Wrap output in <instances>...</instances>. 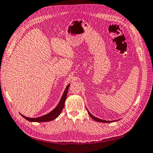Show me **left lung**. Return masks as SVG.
<instances>
[{"mask_svg":"<svg viewBox=\"0 0 153 153\" xmlns=\"http://www.w3.org/2000/svg\"><path fill=\"white\" fill-rule=\"evenodd\" d=\"M86 108H87V107H86ZM87 112H88V114H89V116H90L91 117V118H92L94 120H95V121H97V122H103V123H109V122H114V121L115 122V120H113V121H107V120H102V119L98 118H97V117L94 116L93 114H91V113L89 112V110H87Z\"/></svg>","mask_w":153,"mask_h":153,"instance_id":"left-lung-1","label":"left lung"}]
</instances>
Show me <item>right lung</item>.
<instances>
[{
	"mask_svg": "<svg viewBox=\"0 0 153 153\" xmlns=\"http://www.w3.org/2000/svg\"><path fill=\"white\" fill-rule=\"evenodd\" d=\"M70 85V84L69 83L66 87V89H65L63 93V95L62 96L60 101L58 104V105L49 113H48L44 116L37 117V118H29V117L25 116L20 113L19 114H20V115H22V117H24L25 120H27L28 121L31 122H50L51 120L56 119L57 117L60 114V113L62 112V110L64 108L65 101H66V99L68 94V89H69Z\"/></svg>",
	"mask_w": 153,
	"mask_h": 153,
	"instance_id": "obj_1",
	"label": "right lung"
}]
</instances>
